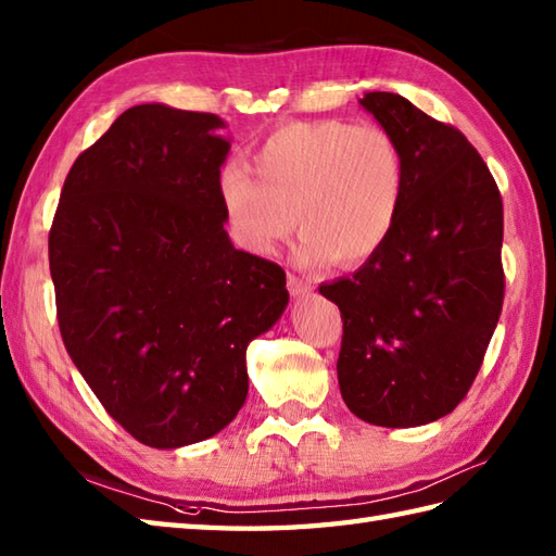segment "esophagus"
<instances>
[{"label":"esophagus","instance_id":"obj_1","mask_svg":"<svg viewBox=\"0 0 556 556\" xmlns=\"http://www.w3.org/2000/svg\"><path fill=\"white\" fill-rule=\"evenodd\" d=\"M288 290H290L292 298H304V294H309L312 286L306 280L294 276V274H288Z\"/></svg>","mask_w":556,"mask_h":556}]
</instances>
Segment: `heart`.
Here are the masks:
<instances>
[{"label": "heart", "instance_id": "1", "mask_svg": "<svg viewBox=\"0 0 556 556\" xmlns=\"http://www.w3.org/2000/svg\"><path fill=\"white\" fill-rule=\"evenodd\" d=\"M252 174L228 166L218 180L232 238L270 254L298 218V258L364 264L397 226L406 156L394 135L350 121H298L274 130L252 154Z\"/></svg>", "mask_w": 556, "mask_h": 556}]
</instances>
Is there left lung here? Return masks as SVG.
<instances>
[{
    "label": "left lung",
    "instance_id": "1",
    "mask_svg": "<svg viewBox=\"0 0 556 556\" xmlns=\"http://www.w3.org/2000/svg\"><path fill=\"white\" fill-rule=\"evenodd\" d=\"M359 104L406 156V197L382 250L318 292L338 304L344 404L382 428L454 412L483 364L504 302L497 182L464 132L394 92Z\"/></svg>",
    "mask_w": 556,
    "mask_h": 556
}]
</instances>
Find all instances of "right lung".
<instances>
[{"instance_id":"1","label":"right lung","mask_w":556,"mask_h":556,"mask_svg":"<svg viewBox=\"0 0 556 556\" xmlns=\"http://www.w3.org/2000/svg\"><path fill=\"white\" fill-rule=\"evenodd\" d=\"M216 114L140 104L71 166L49 230L73 364L142 445L176 450L242 409L247 344L286 312V270L232 247Z\"/></svg>"}]
</instances>
